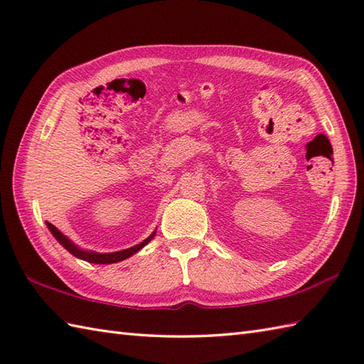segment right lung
<instances>
[{
	"instance_id": "obj_1",
	"label": "right lung",
	"mask_w": 364,
	"mask_h": 364,
	"mask_svg": "<svg viewBox=\"0 0 364 364\" xmlns=\"http://www.w3.org/2000/svg\"><path fill=\"white\" fill-rule=\"evenodd\" d=\"M46 227H48V230L51 231V235L58 239V242L63 245L65 250L70 252L73 257L80 258V259H84V261H87V262H94V264H112V262H119V261H123V259H127L129 257H133L134 253H137L139 250L142 249V247H145L146 244H149L151 239L154 237V235H156V231H153V233L149 237H146L145 241H142L141 244H137L134 247H129V249H125V250L112 252V253H98V252L82 250V249H80V247H76L70 241V239L60 233V231L54 225H51L50 222H46Z\"/></svg>"
}]
</instances>
